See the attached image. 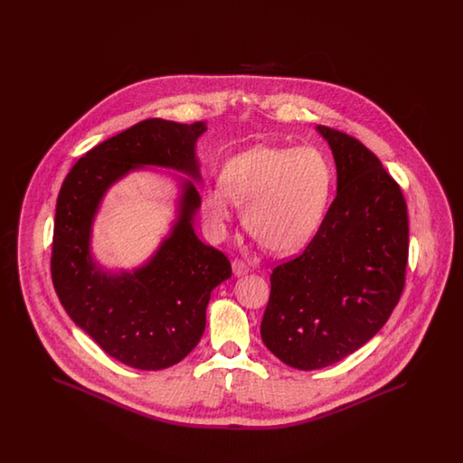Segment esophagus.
Wrapping results in <instances>:
<instances>
[{"label": "esophagus", "mask_w": 463, "mask_h": 463, "mask_svg": "<svg viewBox=\"0 0 463 463\" xmlns=\"http://www.w3.org/2000/svg\"><path fill=\"white\" fill-rule=\"evenodd\" d=\"M232 272H234V276H242V274L250 272V267L244 264L242 260H240V259H234L232 260Z\"/></svg>", "instance_id": "34e87169"}]
</instances>
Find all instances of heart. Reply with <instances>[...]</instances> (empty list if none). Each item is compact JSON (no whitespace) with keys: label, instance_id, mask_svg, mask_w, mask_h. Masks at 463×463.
Segmentation results:
<instances>
[{"label":"heart","instance_id":"1","mask_svg":"<svg viewBox=\"0 0 463 463\" xmlns=\"http://www.w3.org/2000/svg\"><path fill=\"white\" fill-rule=\"evenodd\" d=\"M219 187L206 189L201 208L223 236L234 204L242 223L272 253H295L319 231L333 187L328 157L316 147L255 146L225 161Z\"/></svg>","mask_w":463,"mask_h":463}]
</instances>
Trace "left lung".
Masks as SVG:
<instances>
[{
  "label": "left lung",
  "instance_id": "8db88e82",
  "mask_svg": "<svg viewBox=\"0 0 463 463\" xmlns=\"http://www.w3.org/2000/svg\"><path fill=\"white\" fill-rule=\"evenodd\" d=\"M336 166V198L304 253L270 274L265 347L297 370L355 353L387 323L404 288L406 201L380 159L347 133L316 127Z\"/></svg>",
  "mask_w": 463,
  "mask_h": 463
}]
</instances>
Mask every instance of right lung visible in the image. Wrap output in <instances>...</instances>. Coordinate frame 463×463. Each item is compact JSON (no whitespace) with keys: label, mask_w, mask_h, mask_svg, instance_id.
Wrapping results in <instances>:
<instances>
[{"label":"right lung","mask_w":463,"mask_h":463,"mask_svg":"<svg viewBox=\"0 0 463 463\" xmlns=\"http://www.w3.org/2000/svg\"><path fill=\"white\" fill-rule=\"evenodd\" d=\"M206 123L146 119L90 149L62 182L53 225L52 281L69 317L119 363L156 372L198 345L213 288L229 279L227 257L199 240L196 156ZM146 165L170 167L177 219L154 257L132 271L104 269L90 253L92 222L109 187Z\"/></svg>","instance_id":"obj_1"}]
</instances>
